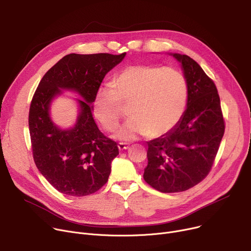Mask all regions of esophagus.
<instances>
[{"mask_svg": "<svg viewBox=\"0 0 251 251\" xmlns=\"http://www.w3.org/2000/svg\"><path fill=\"white\" fill-rule=\"evenodd\" d=\"M118 149H119V151H120L128 150L129 149V144L125 143V142H120V143L118 144Z\"/></svg>", "mask_w": 251, "mask_h": 251, "instance_id": "esophagus-1", "label": "esophagus"}]
</instances>
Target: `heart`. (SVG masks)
Masks as SVG:
<instances>
[{
  "instance_id": "heart-1",
  "label": "heart",
  "mask_w": 251,
  "mask_h": 251,
  "mask_svg": "<svg viewBox=\"0 0 251 251\" xmlns=\"http://www.w3.org/2000/svg\"><path fill=\"white\" fill-rule=\"evenodd\" d=\"M187 98V82L180 71L150 65L129 66L115 77L113 88L101 87L97 91L94 115L104 129L111 131L119 123L121 103L129 105L131 118L116 131L114 138H156L180 121Z\"/></svg>"
}]
</instances>
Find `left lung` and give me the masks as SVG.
<instances>
[{"mask_svg":"<svg viewBox=\"0 0 251 251\" xmlns=\"http://www.w3.org/2000/svg\"><path fill=\"white\" fill-rule=\"evenodd\" d=\"M170 55L181 64L186 79L187 107L173 129L148 142L143 173L148 184L165 193L185 191L207 176L225 132L214 81L190 57Z\"/></svg>","mask_w":251,"mask_h":251,"instance_id":"8db88e82","label":"left lung"}]
</instances>
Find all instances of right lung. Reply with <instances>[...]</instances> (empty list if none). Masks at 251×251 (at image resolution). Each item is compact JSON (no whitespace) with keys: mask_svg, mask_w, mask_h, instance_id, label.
<instances>
[{"mask_svg":"<svg viewBox=\"0 0 251 251\" xmlns=\"http://www.w3.org/2000/svg\"><path fill=\"white\" fill-rule=\"evenodd\" d=\"M125 56L69 54L44 75L34 92L28 117L33 160L50 185L66 195L95 193L109 179L119 150L98 128L92 102L104 76ZM64 90L82 98L70 128L59 127L50 117L51 101Z\"/></svg>","mask_w":251,"mask_h":251,"instance_id":"add662e5","label":"right lung"}]
</instances>
